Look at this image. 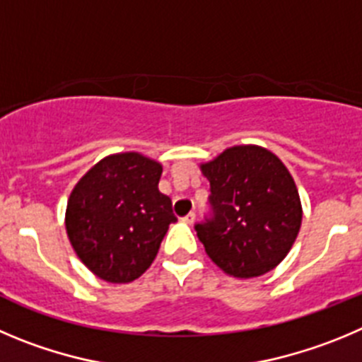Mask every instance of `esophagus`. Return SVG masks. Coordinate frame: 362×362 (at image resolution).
Returning <instances> with one entry per match:
<instances>
[{
	"label": "esophagus",
	"mask_w": 362,
	"mask_h": 362,
	"mask_svg": "<svg viewBox=\"0 0 362 362\" xmlns=\"http://www.w3.org/2000/svg\"><path fill=\"white\" fill-rule=\"evenodd\" d=\"M194 219H197V212H189L187 216H184V218H182V221L187 223V225H192V223H194Z\"/></svg>",
	"instance_id": "obj_1"
}]
</instances>
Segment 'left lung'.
<instances>
[{
  "label": "left lung",
  "instance_id": "1",
  "mask_svg": "<svg viewBox=\"0 0 362 362\" xmlns=\"http://www.w3.org/2000/svg\"><path fill=\"white\" fill-rule=\"evenodd\" d=\"M202 171L211 182V211L194 230L209 257L235 279L272 272L288 255L302 225V205L288 168L261 146H234Z\"/></svg>",
  "mask_w": 362,
  "mask_h": 362
}]
</instances>
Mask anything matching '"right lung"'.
Returning a JSON list of instances; mask_svg holds the SVG:
<instances>
[{
    "instance_id": "obj_1",
    "label": "right lung",
    "mask_w": 362,
    "mask_h": 362,
    "mask_svg": "<svg viewBox=\"0 0 362 362\" xmlns=\"http://www.w3.org/2000/svg\"><path fill=\"white\" fill-rule=\"evenodd\" d=\"M162 165L139 153L105 157L71 192L69 241L80 261L114 284L139 279L151 266L168 227L177 221L158 191Z\"/></svg>"
}]
</instances>
